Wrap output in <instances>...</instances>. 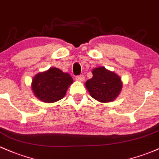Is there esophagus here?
<instances>
[{"label": "esophagus", "instance_id": "1", "mask_svg": "<svg viewBox=\"0 0 159 159\" xmlns=\"http://www.w3.org/2000/svg\"><path fill=\"white\" fill-rule=\"evenodd\" d=\"M75 79L77 81H83L84 80V75H77L75 77Z\"/></svg>", "mask_w": 159, "mask_h": 159}]
</instances>
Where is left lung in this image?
Returning a JSON list of instances; mask_svg holds the SVG:
<instances>
[{
  "mask_svg": "<svg viewBox=\"0 0 159 159\" xmlns=\"http://www.w3.org/2000/svg\"><path fill=\"white\" fill-rule=\"evenodd\" d=\"M86 87L90 96L101 102H110L118 96L123 84L117 75L98 67L93 70V78L87 80Z\"/></svg>",
  "mask_w": 159,
  "mask_h": 159,
  "instance_id": "obj_1",
  "label": "left lung"
}]
</instances>
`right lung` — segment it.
<instances>
[{
  "label": "right lung",
  "mask_w": 159,
  "mask_h": 159,
  "mask_svg": "<svg viewBox=\"0 0 159 159\" xmlns=\"http://www.w3.org/2000/svg\"><path fill=\"white\" fill-rule=\"evenodd\" d=\"M73 79L57 68L37 74L32 81V90L36 97L45 102H55L64 97Z\"/></svg>",
  "instance_id": "add662e5"
}]
</instances>
